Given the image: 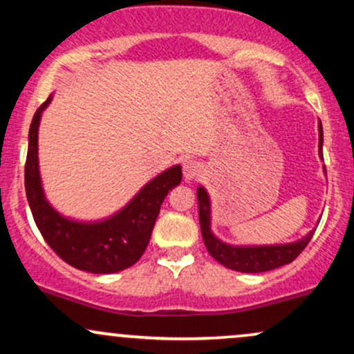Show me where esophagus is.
<instances>
[{
    "label": "esophagus",
    "instance_id": "1",
    "mask_svg": "<svg viewBox=\"0 0 354 354\" xmlns=\"http://www.w3.org/2000/svg\"><path fill=\"white\" fill-rule=\"evenodd\" d=\"M201 165L198 163V161H186V163L183 165V176H185L186 181L196 180L201 174Z\"/></svg>",
    "mask_w": 354,
    "mask_h": 354
}]
</instances>
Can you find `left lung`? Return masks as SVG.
<instances>
[{"mask_svg": "<svg viewBox=\"0 0 354 354\" xmlns=\"http://www.w3.org/2000/svg\"><path fill=\"white\" fill-rule=\"evenodd\" d=\"M319 143L318 151L319 158L323 160V126L321 121L318 124ZM326 173V168H324ZM198 194V213H200V225L203 241H205L208 253L221 263L223 266L230 270L239 271V273H263V271L276 270V268L288 265L295 261L299 253L306 248L313 238L315 230L310 231L306 236L286 245H263V246H233L228 243H223L211 231V203L206 189L200 186L196 189Z\"/></svg>", "mask_w": 354, "mask_h": 354, "instance_id": "1", "label": "left lung"}]
</instances>
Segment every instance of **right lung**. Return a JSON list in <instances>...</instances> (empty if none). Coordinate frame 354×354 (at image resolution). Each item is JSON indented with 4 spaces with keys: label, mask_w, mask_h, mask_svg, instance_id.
I'll use <instances>...</instances> for the list:
<instances>
[{
    "label": "right lung",
    "mask_w": 354,
    "mask_h": 354,
    "mask_svg": "<svg viewBox=\"0 0 354 354\" xmlns=\"http://www.w3.org/2000/svg\"><path fill=\"white\" fill-rule=\"evenodd\" d=\"M50 95L36 109L28 135L24 188L39 233L51 250L68 265L95 274H109L133 266L148 246L161 203L181 183V166L158 174L136 193L123 209L101 221H76L59 214L46 200L39 176L38 129Z\"/></svg>",
    "instance_id": "1"
}]
</instances>
